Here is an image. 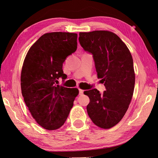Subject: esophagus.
<instances>
[{
    "instance_id": "34e87169",
    "label": "esophagus",
    "mask_w": 158,
    "mask_h": 158,
    "mask_svg": "<svg viewBox=\"0 0 158 158\" xmlns=\"http://www.w3.org/2000/svg\"><path fill=\"white\" fill-rule=\"evenodd\" d=\"M79 93H80V95H82L84 94V90L82 89H79Z\"/></svg>"
}]
</instances>
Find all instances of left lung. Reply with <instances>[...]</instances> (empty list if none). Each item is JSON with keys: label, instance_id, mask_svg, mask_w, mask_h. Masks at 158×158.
Listing matches in <instances>:
<instances>
[{"label": "left lung", "instance_id": "obj_1", "mask_svg": "<svg viewBox=\"0 0 158 158\" xmlns=\"http://www.w3.org/2000/svg\"><path fill=\"white\" fill-rule=\"evenodd\" d=\"M80 44L93 55L99 78L106 88L85 91L90 102L88 114L95 125L104 129L115 126L131 103L135 84L133 60L127 46L117 35L107 30L80 32Z\"/></svg>", "mask_w": 158, "mask_h": 158}]
</instances>
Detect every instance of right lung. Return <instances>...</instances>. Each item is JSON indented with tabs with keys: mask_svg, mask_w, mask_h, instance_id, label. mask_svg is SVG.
Segmentation results:
<instances>
[{
	"mask_svg": "<svg viewBox=\"0 0 158 158\" xmlns=\"http://www.w3.org/2000/svg\"><path fill=\"white\" fill-rule=\"evenodd\" d=\"M77 33L51 32L41 35L27 51L21 72V89L25 103L37 124L53 131L64 125L77 88L57 85L66 78L63 64L77 49Z\"/></svg>",
	"mask_w": 158,
	"mask_h": 158,
	"instance_id": "1",
	"label": "right lung"
}]
</instances>
